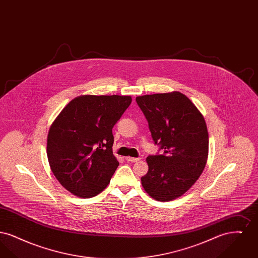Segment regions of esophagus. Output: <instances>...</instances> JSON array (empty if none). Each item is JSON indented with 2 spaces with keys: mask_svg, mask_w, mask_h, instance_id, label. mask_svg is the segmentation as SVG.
I'll list each match as a JSON object with an SVG mask.
<instances>
[{
  "mask_svg": "<svg viewBox=\"0 0 258 258\" xmlns=\"http://www.w3.org/2000/svg\"><path fill=\"white\" fill-rule=\"evenodd\" d=\"M141 160L140 158H133V157H125V160L130 161V162H136V161H139Z\"/></svg>",
  "mask_w": 258,
  "mask_h": 258,
  "instance_id": "obj_1",
  "label": "esophagus"
}]
</instances>
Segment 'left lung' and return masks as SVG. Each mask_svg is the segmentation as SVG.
Here are the masks:
<instances>
[{
    "mask_svg": "<svg viewBox=\"0 0 258 258\" xmlns=\"http://www.w3.org/2000/svg\"><path fill=\"white\" fill-rule=\"evenodd\" d=\"M152 137L164 150L149 156L142 186L158 201L182 197L202 174L207 163L208 130L205 119L191 100L180 92L136 98Z\"/></svg>",
    "mask_w": 258,
    "mask_h": 258,
    "instance_id": "left-lung-1",
    "label": "left lung"
}]
</instances>
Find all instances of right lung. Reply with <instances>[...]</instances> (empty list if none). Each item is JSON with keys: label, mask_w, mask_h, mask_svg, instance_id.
<instances>
[{"label": "right lung", "mask_w": 258, "mask_h": 258, "mask_svg": "<svg viewBox=\"0 0 258 258\" xmlns=\"http://www.w3.org/2000/svg\"><path fill=\"white\" fill-rule=\"evenodd\" d=\"M132 103L130 96L84 95L71 100L50 125L46 153L51 171L81 198L100 194L119 161L112 128Z\"/></svg>", "instance_id": "add662e5"}]
</instances>
